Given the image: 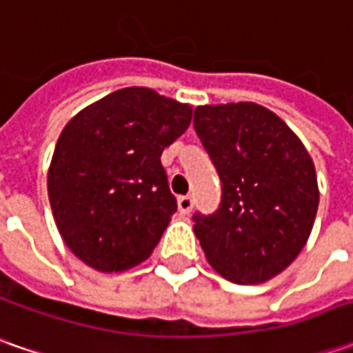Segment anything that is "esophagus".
Masks as SVG:
<instances>
[{"label": "esophagus", "mask_w": 353, "mask_h": 353, "mask_svg": "<svg viewBox=\"0 0 353 353\" xmlns=\"http://www.w3.org/2000/svg\"><path fill=\"white\" fill-rule=\"evenodd\" d=\"M192 208H194V198L192 196L179 198V210H181V214H190Z\"/></svg>", "instance_id": "34e87169"}]
</instances>
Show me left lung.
<instances>
[{"label":"left lung","instance_id":"obj_1","mask_svg":"<svg viewBox=\"0 0 353 353\" xmlns=\"http://www.w3.org/2000/svg\"><path fill=\"white\" fill-rule=\"evenodd\" d=\"M194 129L222 181L214 214H194L208 263L228 281L257 285L305 248L319 210L314 163L292 129L253 102L198 105Z\"/></svg>","mask_w":353,"mask_h":353}]
</instances>
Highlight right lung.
Masks as SVG:
<instances>
[{
  "mask_svg": "<svg viewBox=\"0 0 353 353\" xmlns=\"http://www.w3.org/2000/svg\"><path fill=\"white\" fill-rule=\"evenodd\" d=\"M190 119L188 103L133 86L66 123L47 188L57 228L80 261L117 273L153 253L176 212L161 155Z\"/></svg>",
  "mask_w": 353,
  "mask_h": 353,
  "instance_id": "add662e5",
  "label": "right lung"
}]
</instances>
